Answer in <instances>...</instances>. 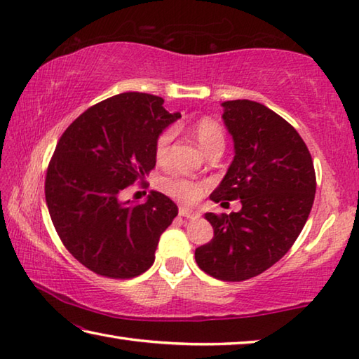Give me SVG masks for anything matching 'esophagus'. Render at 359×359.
Listing matches in <instances>:
<instances>
[{"label": "esophagus", "instance_id": "esophagus-1", "mask_svg": "<svg viewBox=\"0 0 359 359\" xmlns=\"http://www.w3.org/2000/svg\"><path fill=\"white\" fill-rule=\"evenodd\" d=\"M179 215L180 217H187V218H198L201 214H199L198 210L187 208V205H180V208H179Z\"/></svg>", "mask_w": 359, "mask_h": 359}]
</instances>
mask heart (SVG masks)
<instances>
[{
	"instance_id": "b5f03b06",
	"label": "heart",
	"mask_w": 359,
	"mask_h": 359,
	"mask_svg": "<svg viewBox=\"0 0 359 359\" xmlns=\"http://www.w3.org/2000/svg\"><path fill=\"white\" fill-rule=\"evenodd\" d=\"M193 133H194V137H196V141L204 150H208L210 145H214L217 142H224L222 126L218 125L215 120L203 118L196 121L193 126ZM174 136H175V130L168 128L161 133L160 137H158L156 145H155V154L158 160H165L168 156L169 147H171ZM160 188L166 194H169V196L180 199V201H185V203H193L203 194L204 185L201 182H194L177 172H172L160 179Z\"/></svg>"
}]
</instances>
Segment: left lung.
Here are the masks:
<instances>
[{
	"label": "left lung",
	"mask_w": 359,
	"mask_h": 359,
	"mask_svg": "<svg viewBox=\"0 0 359 359\" xmlns=\"http://www.w3.org/2000/svg\"><path fill=\"white\" fill-rule=\"evenodd\" d=\"M222 107L234 158L210 199H241L242 209L204 215L214 238L196 248L194 259L212 277L241 282L269 269L294 244L317 182L307 145L287 120L250 100L224 101Z\"/></svg>",
	"instance_id": "left-lung-1"
}]
</instances>
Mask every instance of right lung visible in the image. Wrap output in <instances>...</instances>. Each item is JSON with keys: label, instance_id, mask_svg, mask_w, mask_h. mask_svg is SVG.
<instances>
[{"label": "right lung", "instance_id": "1", "mask_svg": "<svg viewBox=\"0 0 359 359\" xmlns=\"http://www.w3.org/2000/svg\"><path fill=\"white\" fill-rule=\"evenodd\" d=\"M160 96L128 92L90 107L72 121L53 151L46 203L60 239L79 263L111 278L141 276L177 205L160 191L123 201L121 191L156 165L155 145L180 112Z\"/></svg>", "mask_w": 359, "mask_h": 359}]
</instances>
